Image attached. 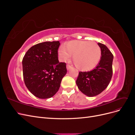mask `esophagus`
Returning a JSON list of instances; mask_svg holds the SVG:
<instances>
[{
  "label": "esophagus",
  "mask_w": 135,
  "mask_h": 135,
  "mask_svg": "<svg viewBox=\"0 0 135 135\" xmlns=\"http://www.w3.org/2000/svg\"><path fill=\"white\" fill-rule=\"evenodd\" d=\"M66 68H67V70H69V69H70V68H71V66H70V65H69V64H68L67 65H66Z\"/></svg>",
  "instance_id": "esophagus-1"
}]
</instances>
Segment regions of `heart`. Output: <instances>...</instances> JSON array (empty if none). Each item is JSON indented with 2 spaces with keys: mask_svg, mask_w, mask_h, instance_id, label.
Masks as SVG:
<instances>
[{
  "mask_svg": "<svg viewBox=\"0 0 135 135\" xmlns=\"http://www.w3.org/2000/svg\"><path fill=\"white\" fill-rule=\"evenodd\" d=\"M61 47L58 51L59 59L66 61L73 56L76 68L82 71L90 70L99 64L101 50L97 43L91 41L74 40Z\"/></svg>",
  "mask_w": 135,
  "mask_h": 135,
  "instance_id": "1",
  "label": "heart"
}]
</instances>
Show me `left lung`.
<instances>
[{
	"label": "left lung",
	"mask_w": 135,
	"mask_h": 135,
	"mask_svg": "<svg viewBox=\"0 0 135 135\" xmlns=\"http://www.w3.org/2000/svg\"><path fill=\"white\" fill-rule=\"evenodd\" d=\"M101 50L99 63L93 70L79 72L76 83L79 90L87 96L99 95L109 85L113 75L112 53L105 44L99 43Z\"/></svg>",
	"instance_id": "left-lung-1"
}]
</instances>
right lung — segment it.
Wrapping results in <instances>:
<instances>
[{
  "label": "right lung",
  "instance_id": "right-lung-1",
  "mask_svg": "<svg viewBox=\"0 0 135 135\" xmlns=\"http://www.w3.org/2000/svg\"><path fill=\"white\" fill-rule=\"evenodd\" d=\"M59 41L46 42L31 47L22 59L24 82L32 95L48 99L59 91L66 75V63L58 60Z\"/></svg>",
  "mask_w": 135,
  "mask_h": 135
}]
</instances>
